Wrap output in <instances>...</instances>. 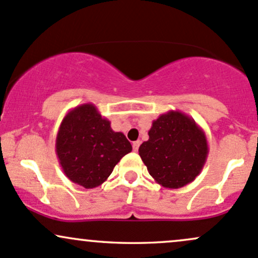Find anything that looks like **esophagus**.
<instances>
[{"label": "esophagus", "mask_w": 258, "mask_h": 258, "mask_svg": "<svg viewBox=\"0 0 258 258\" xmlns=\"http://www.w3.org/2000/svg\"><path fill=\"white\" fill-rule=\"evenodd\" d=\"M140 141H136V142L132 143V147H134V152H138V148H140Z\"/></svg>", "instance_id": "esophagus-1"}]
</instances>
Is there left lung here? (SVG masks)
I'll list each match as a JSON object with an SVG mask.
<instances>
[{"instance_id":"obj_1","label":"left lung","mask_w":258,"mask_h":258,"mask_svg":"<svg viewBox=\"0 0 258 258\" xmlns=\"http://www.w3.org/2000/svg\"><path fill=\"white\" fill-rule=\"evenodd\" d=\"M148 136L138 152L151 176L163 187H183L202 171L208 142L192 117L170 110L153 121Z\"/></svg>"}]
</instances>
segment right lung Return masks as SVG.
<instances>
[{"label": "right lung", "mask_w": 258, "mask_h": 258, "mask_svg": "<svg viewBox=\"0 0 258 258\" xmlns=\"http://www.w3.org/2000/svg\"><path fill=\"white\" fill-rule=\"evenodd\" d=\"M132 151L122 132L112 131L94 104L67 112L56 136V155L72 182L94 188L107 180L115 165Z\"/></svg>", "instance_id": "1"}]
</instances>
